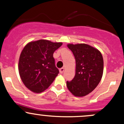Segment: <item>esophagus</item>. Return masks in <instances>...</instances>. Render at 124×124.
I'll list each match as a JSON object with an SVG mask.
<instances>
[{
	"label": "esophagus",
	"mask_w": 124,
	"mask_h": 124,
	"mask_svg": "<svg viewBox=\"0 0 124 124\" xmlns=\"http://www.w3.org/2000/svg\"><path fill=\"white\" fill-rule=\"evenodd\" d=\"M64 70H65L64 68H61L59 69V72H60V73H63V72H64Z\"/></svg>",
	"instance_id": "34e87169"
}]
</instances>
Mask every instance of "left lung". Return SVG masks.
I'll return each instance as SVG.
<instances>
[{"mask_svg": "<svg viewBox=\"0 0 124 124\" xmlns=\"http://www.w3.org/2000/svg\"><path fill=\"white\" fill-rule=\"evenodd\" d=\"M67 46L75 58L76 72L73 79L66 82V86L74 96H86L94 90L102 77V55L98 49L85 43H69Z\"/></svg>", "mask_w": 124, "mask_h": 124, "instance_id": "left-lung-1", "label": "left lung"}]
</instances>
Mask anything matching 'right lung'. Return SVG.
Segmentation results:
<instances>
[{"instance_id": "1", "label": "right lung", "mask_w": 124, "mask_h": 124, "mask_svg": "<svg viewBox=\"0 0 124 124\" xmlns=\"http://www.w3.org/2000/svg\"><path fill=\"white\" fill-rule=\"evenodd\" d=\"M62 45V42L40 39L29 42L23 49L19 59V73L30 91L40 93L54 82L59 70L53 54Z\"/></svg>"}]
</instances>
